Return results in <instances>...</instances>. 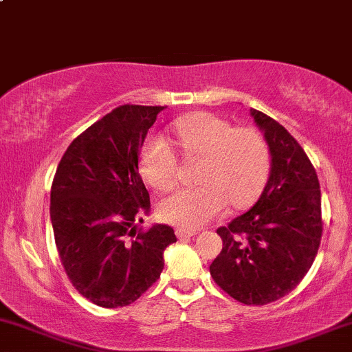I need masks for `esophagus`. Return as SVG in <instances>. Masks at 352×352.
<instances>
[{"label": "esophagus", "mask_w": 352, "mask_h": 352, "mask_svg": "<svg viewBox=\"0 0 352 352\" xmlns=\"http://www.w3.org/2000/svg\"><path fill=\"white\" fill-rule=\"evenodd\" d=\"M176 235L179 238H191L192 235H196L195 230H184V228H177Z\"/></svg>", "instance_id": "1"}]
</instances>
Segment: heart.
<instances>
[{
    "label": "heart",
    "mask_w": 352,
    "mask_h": 352,
    "mask_svg": "<svg viewBox=\"0 0 352 352\" xmlns=\"http://www.w3.org/2000/svg\"><path fill=\"white\" fill-rule=\"evenodd\" d=\"M188 157H201L196 188H184L160 205V218L177 228L196 230L226 210L253 203L265 184L270 154L265 139L252 127H233L208 114L179 117L171 126ZM142 176L157 191H171L179 179V161L161 138L146 141L139 157Z\"/></svg>",
    "instance_id": "obj_1"
}]
</instances>
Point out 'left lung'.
<instances>
[{
  "mask_svg": "<svg viewBox=\"0 0 352 352\" xmlns=\"http://www.w3.org/2000/svg\"><path fill=\"white\" fill-rule=\"evenodd\" d=\"M272 157L262 196L217 230L223 240L210 274L230 297L265 305L292 292L312 267L322 236L316 169L285 127L250 109Z\"/></svg>",
  "mask_w": 352,
  "mask_h": 352,
  "instance_id": "1",
  "label": "left lung"
}]
</instances>
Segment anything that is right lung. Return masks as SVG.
I'll use <instances>...</instances> for the list:
<instances>
[{
    "label": "right lung",
    "instance_id": "add662e5",
    "mask_svg": "<svg viewBox=\"0 0 352 352\" xmlns=\"http://www.w3.org/2000/svg\"><path fill=\"white\" fill-rule=\"evenodd\" d=\"M164 107L119 105L72 141L56 168L50 218L72 285L105 309L129 305L160 278L175 230L135 232L151 208L139 149Z\"/></svg>",
    "mask_w": 352,
    "mask_h": 352
}]
</instances>
